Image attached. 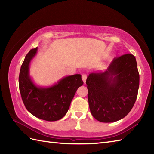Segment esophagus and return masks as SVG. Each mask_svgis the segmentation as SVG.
<instances>
[{
	"mask_svg": "<svg viewBox=\"0 0 154 154\" xmlns=\"http://www.w3.org/2000/svg\"><path fill=\"white\" fill-rule=\"evenodd\" d=\"M86 79H87V75L85 74V73H83L82 74V80H83L84 83H85Z\"/></svg>",
	"mask_w": 154,
	"mask_h": 154,
	"instance_id": "obj_1",
	"label": "esophagus"
}]
</instances>
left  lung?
<instances>
[{"instance_id": "obj_1", "label": "left lung", "mask_w": 154, "mask_h": 154, "mask_svg": "<svg viewBox=\"0 0 154 154\" xmlns=\"http://www.w3.org/2000/svg\"><path fill=\"white\" fill-rule=\"evenodd\" d=\"M139 83L136 57L130 54L114 58L103 73L89 74L86 84L93 117L102 122L125 117L136 102Z\"/></svg>"}]
</instances>
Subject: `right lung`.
Wrapping results in <instances>:
<instances>
[{"mask_svg": "<svg viewBox=\"0 0 154 154\" xmlns=\"http://www.w3.org/2000/svg\"><path fill=\"white\" fill-rule=\"evenodd\" d=\"M38 47L26 55L19 75V89L26 109L32 115L44 120L62 119L69 110L78 88L83 84L80 74L65 77L57 83L40 87L30 75L31 61L37 54Z\"/></svg>", "mask_w": 154, "mask_h": 154, "instance_id": "add662e5", "label": "right lung"}]
</instances>
